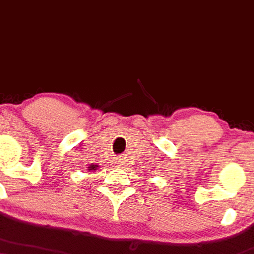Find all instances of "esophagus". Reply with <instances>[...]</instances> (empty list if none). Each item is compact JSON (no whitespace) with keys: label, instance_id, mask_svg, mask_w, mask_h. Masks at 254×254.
<instances>
[{"label":"esophagus","instance_id":"obj_1","mask_svg":"<svg viewBox=\"0 0 254 254\" xmlns=\"http://www.w3.org/2000/svg\"><path fill=\"white\" fill-rule=\"evenodd\" d=\"M116 159H118V164L120 166H124L125 164H126V157H124V156H119L118 158H116Z\"/></svg>","mask_w":254,"mask_h":254}]
</instances>
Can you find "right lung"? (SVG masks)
Segmentation results:
<instances>
[{
	"label": "right lung",
	"mask_w": 254,
	"mask_h": 254,
	"mask_svg": "<svg viewBox=\"0 0 254 254\" xmlns=\"http://www.w3.org/2000/svg\"><path fill=\"white\" fill-rule=\"evenodd\" d=\"M96 166L97 165H92V166H90V169H89V170H96Z\"/></svg>",
	"instance_id": "1"
}]
</instances>
